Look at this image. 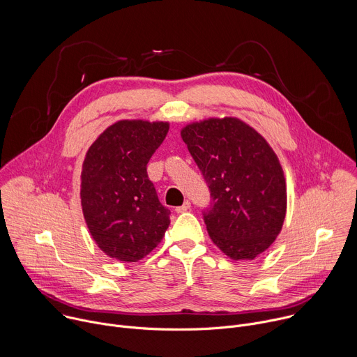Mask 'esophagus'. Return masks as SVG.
Masks as SVG:
<instances>
[{
  "instance_id": "esophagus-1",
  "label": "esophagus",
  "mask_w": 357,
  "mask_h": 357,
  "mask_svg": "<svg viewBox=\"0 0 357 357\" xmlns=\"http://www.w3.org/2000/svg\"><path fill=\"white\" fill-rule=\"evenodd\" d=\"M189 208H190V202H189V200H185L182 206H178V207L175 208V211H176V213H183V211H186V210H189Z\"/></svg>"
}]
</instances>
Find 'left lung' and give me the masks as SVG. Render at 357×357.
I'll return each instance as SVG.
<instances>
[{
    "label": "left lung",
    "mask_w": 357,
    "mask_h": 357,
    "mask_svg": "<svg viewBox=\"0 0 357 357\" xmlns=\"http://www.w3.org/2000/svg\"><path fill=\"white\" fill-rule=\"evenodd\" d=\"M182 140L210 190L203 220L211 241L231 259H254L279 235L286 181L266 140L235 117L188 125Z\"/></svg>",
    "instance_id": "8db88e82"
}]
</instances>
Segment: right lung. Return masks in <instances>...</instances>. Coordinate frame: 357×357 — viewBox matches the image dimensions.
I'll return each instance as SVG.
<instances>
[{
	"label": "right lung",
	"instance_id": "right-lung-1",
	"mask_svg": "<svg viewBox=\"0 0 357 357\" xmlns=\"http://www.w3.org/2000/svg\"><path fill=\"white\" fill-rule=\"evenodd\" d=\"M165 122L121 121L89 147L82 164L81 204L98 247L110 258L137 262L162 240L171 211L161 204L147 164L162 144Z\"/></svg>",
	"mask_w": 357,
	"mask_h": 357
}]
</instances>
